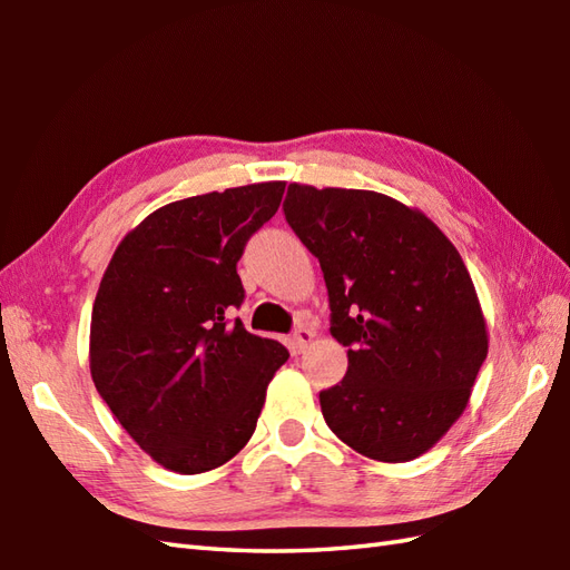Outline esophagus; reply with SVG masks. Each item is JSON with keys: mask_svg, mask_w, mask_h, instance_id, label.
I'll return each instance as SVG.
<instances>
[{"mask_svg": "<svg viewBox=\"0 0 570 570\" xmlns=\"http://www.w3.org/2000/svg\"><path fill=\"white\" fill-rule=\"evenodd\" d=\"M311 341H313V331L308 328V325H298V328L292 335V345H294L296 353H304Z\"/></svg>", "mask_w": 570, "mask_h": 570, "instance_id": "34e87169", "label": "esophagus"}]
</instances>
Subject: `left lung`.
Returning <instances> with one entry per match:
<instances>
[{"instance_id": "left-lung-1", "label": "left lung", "mask_w": 570, "mask_h": 570, "mask_svg": "<svg viewBox=\"0 0 570 570\" xmlns=\"http://www.w3.org/2000/svg\"><path fill=\"white\" fill-rule=\"evenodd\" d=\"M286 223L318 257L331 333L347 374L321 392L331 431L353 451L406 463L463 414L488 325L453 242L384 193L292 184Z\"/></svg>"}]
</instances>
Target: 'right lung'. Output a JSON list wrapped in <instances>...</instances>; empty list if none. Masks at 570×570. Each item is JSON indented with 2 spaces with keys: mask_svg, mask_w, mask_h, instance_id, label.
<instances>
[{
  "mask_svg": "<svg viewBox=\"0 0 570 570\" xmlns=\"http://www.w3.org/2000/svg\"><path fill=\"white\" fill-rule=\"evenodd\" d=\"M286 184L205 193L154 210L119 242L95 296L90 374L122 429L180 475L220 468L252 439L288 350L229 313L237 262Z\"/></svg>",
  "mask_w": 570,
  "mask_h": 570,
  "instance_id": "1",
  "label": "right lung"
}]
</instances>
